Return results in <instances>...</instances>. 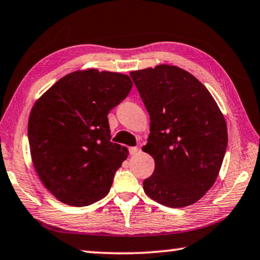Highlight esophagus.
<instances>
[{
	"instance_id": "34e87169",
	"label": "esophagus",
	"mask_w": 260,
	"mask_h": 260,
	"mask_svg": "<svg viewBox=\"0 0 260 260\" xmlns=\"http://www.w3.org/2000/svg\"><path fill=\"white\" fill-rule=\"evenodd\" d=\"M138 151H139V149H138V147H136V146H131V147H129V152H130V154H136V153H138Z\"/></svg>"
}]
</instances>
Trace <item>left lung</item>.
Returning a JSON list of instances; mask_svg holds the SVG:
<instances>
[{
	"label": "left lung",
	"mask_w": 260,
	"mask_h": 260,
	"mask_svg": "<svg viewBox=\"0 0 260 260\" xmlns=\"http://www.w3.org/2000/svg\"><path fill=\"white\" fill-rule=\"evenodd\" d=\"M150 115L144 152L154 159L146 195L171 208L199 201L216 181L228 145L225 118L209 90L173 65L130 72Z\"/></svg>",
	"instance_id": "obj_1"
}]
</instances>
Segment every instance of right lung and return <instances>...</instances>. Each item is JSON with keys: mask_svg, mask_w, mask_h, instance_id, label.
Masks as SVG:
<instances>
[{"mask_svg": "<svg viewBox=\"0 0 260 260\" xmlns=\"http://www.w3.org/2000/svg\"><path fill=\"white\" fill-rule=\"evenodd\" d=\"M131 88L126 74L79 70L35 102L27 124L31 159L44 186L59 201L83 207L109 193L129 151L110 142L107 116Z\"/></svg>", "mask_w": 260, "mask_h": 260, "instance_id": "add662e5", "label": "right lung"}]
</instances>
